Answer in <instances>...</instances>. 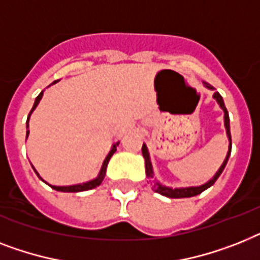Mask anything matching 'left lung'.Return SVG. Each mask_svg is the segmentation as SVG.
<instances>
[{
	"instance_id": "left-lung-1",
	"label": "left lung",
	"mask_w": 260,
	"mask_h": 260,
	"mask_svg": "<svg viewBox=\"0 0 260 260\" xmlns=\"http://www.w3.org/2000/svg\"><path fill=\"white\" fill-rule=\"evenodd\" d=\"M203 85L206 86L207 89L210 90H215V88L212 85H210L208 82L204 81ZM214 99L216 100V103L219 104V107L221 108V111L224 112V128H225V134H227V137H229V152H227V155H225V159L223 161V164L220 166L218 171H216V174L214 175V178L210 179V180L204 183L202 185H195V187H181V188H172V187H167V185L161 184L160 181H157L155 179V174H153V167H152V161H151V156H149L148 148H147V145L143 144V148H141V152H143V156H144L145 160V175H147V178L148 179H153V184H152V189L160 195L167 196V198H175V199H179V198H191V196H196L202 193L203 191H206L207 188H210L211 185H214V183L218 180V178L221 175L223 170L225 168V164L229 161V157L231 155V147H233V143H231V132H230V117H229V112L225 109L224 101H223V97L219 94V92H215L214 93Z\"/></svg>"
}]
</instances>
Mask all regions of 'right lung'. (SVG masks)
I'll list each match as a JSON object with an SVG mask.
<instances>
[{"instance_id": "obj_1", "label": "right lung", "mask_w": 260, "mask_h": 260, "mask_svg": "<svg viewBox=\"0 0 260 260\" xmlns=\"http://www.w3.org/2000/svg\"><path fill=\"white\" fill-rule=\"evenodd\" d=\"M56 82H58V80H56V81L52 82L50 85H53V84H56ZM42 94H44V90H42V92L39 94V96L36 97L35 104H33V108H31L30 113H29V116H27L26 129H27V128H29V119H30V115H31V113H33V111H35V109H36V107L39 105L40 100H41V99H42ZM27 136H29V131H26V139H27ZM119 143H120V141H117V143H115V144L112 145L111 151H109V153H108V155H107V157H105L104 163H103V166H101L100 172H99V175H97V176L94 179H92V180H89V181H85V183H80V184H73V185H52V184H49V185L53 189H56V191H60V192H81V191H88V189L96 188L97 185H100L101 181L104 180L105 172H107V167H108L109 160H111L112 155H113V153H115V152H116V148H117V145H119ZM31 167H33V166H31ZM33 170H35V172H36V174H37V176H39V178L41 179L42 181H45V180H44V179L41 178V176H40L39 172L36 171L35 167H33ZM45 183H46V181H45ZM46 184H48V183H46Z\"/></svg>"}]
</instances>
